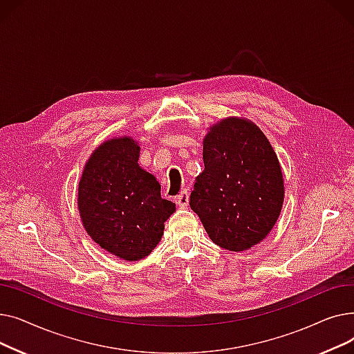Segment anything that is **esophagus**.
<instances>
[{"label":"esophagus","instance_id":"esophagus-1","mask_svg":"<svg viewBox=\"0 0 354 354\" xmlns=\"http://www.w3.org/2000/svg\"><path fill=\"white\" fill-rule=\"evenodd\" d=\"M175 201H176V203H178V205H179L180 208L188 207V202H189V194H188V191H187V189L182 191V192L175 198Z\"/></svg>","mask_w":354,"mask_h":354}]
</instances>
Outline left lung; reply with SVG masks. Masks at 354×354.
<instances>
[{
	"label": "left lung",
	"mask_w": 354,
	"mask_h": 354,
	"mask_svg": "<svg viewBox=\"0 0 354 354\" xmlns=\"http://www.w3.org/2000/svg\"><path fill=\"white\" fill-rule=\"evenodd\" d=\"M203 171L191 209L221 248L245 251L264 241L281 214L284 178L277 153L254 122L230 116L203 136Z\"/></svg>",
	"instance_id": "obj_1"
}]
</instances>
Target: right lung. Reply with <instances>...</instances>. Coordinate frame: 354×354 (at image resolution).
<instances>
[{
  "label": "right lung",
  "instance_id": "add662e5",
  "mask_svg": "<svg viewBox=\"0 0 354 354\" xmlns=\"http://www.w3.org/2000/svg\"><path fill=\"white\" fill-rule=\"evenodd\" d=\"M140 145L111 138L88 156L77 189V209L95 243L123 261H139L159 244L176 205L160 196L156 178L139 166Z\"/></svg>",
  "mask_w": 354,
  "mask_h": 354
}]
</instances>
